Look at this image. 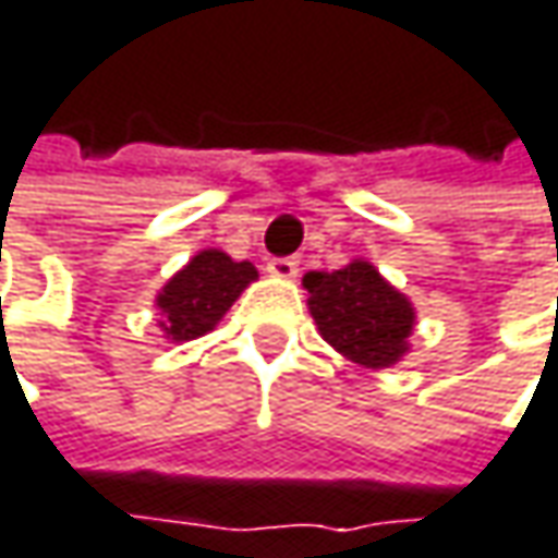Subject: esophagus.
<instances>
[{
	"mask_svg": "<svg viewBox=\"0 0 558 558\" xmlns=\"http://www.w3.org/2000/svg\"><path fill=\"white\" fill-rule=\"evenodd\" d=\"M268 275L280 280H293L300 275V262L296 258H271L268 262Z\"/></svg>",
	"mask_w": 558,
	"mask_h": 558,
	"instance_id": "34e87169",
	"label": "esophagus"
}]
</instances>
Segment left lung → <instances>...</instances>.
I'll list each match as a JSON object with an SVG mask.
<instances>
[{
    "label": "left lung",
    "mask_w": 558,
    "mask_h": 558,
    "mask_svg": "<svg viewBox=\"0 0 558 558\" xmlns=\"http://www.w3.org/2000/svg\"><path fill=\"white\" fill-rule=\"evenodd\" d=\"M303 287L322 337L350 362L390 368L409 352L415 308L372 262L355 258L340 271H308Z\"/></svg>",
    "instance_id": "left-lung-1"
}]
</instances>
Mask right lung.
I'll use <instances>...</instances> for the list:
<instances>
[{"instance_id": "right-lung-1", "label": "right lung", "mask_w": 558, "mask_h": 558, "mask_svg": "<svg viewBox=\"0 0 558 558\" xmlns=\"http://www.w3.org/2000/svg\"><path fill=\"white\" fill-rule=\"evenodd\" d=\"M258 278L253 262H233L221 250L196 253L156 296L158 327L171 343L196 340L225 318L236 296Z\"/></svg>"}]
</instances>
